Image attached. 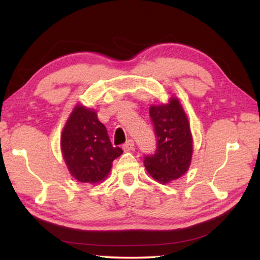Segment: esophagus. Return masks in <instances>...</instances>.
<instances>
[{
	"mask_svg": "<svg viewBox=\"0 0 260 260\" xmlns=\"http://www.w3.org/2000/svg\"><path fill=\"white\" fill-rule=\"evenodd\" d=\"M122 149L124 151H132L134 149V141L133 140H128L127 142L122 146Z\"/></svg>",
	"mask_w": 260,
	"mask_h": 260,
	"instance_id": "esophagus-1",
	"label": "esophagus"
}]
</instances>
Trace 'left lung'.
Returning a JSON list of instances; mask_svg holds the SVG:
<instances>
[{"label": "left lung", "mask_w": 260, "mask_h": 260, "mask_svg": "<svg viewBox=\"0 0 260 260\" xmlns=\"http://www.w3.org/2000/svg\"><path fill=\"white\" fill-rule=\"evenodd\" d=\"M157 135V150L146 156L147 172L157 182L166 184L187 172L192 157V135L186 112L178 98L149 109Z\"/></svg>", "instance_id": "obj_1"}]
</instances>
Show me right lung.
<instances>
[{"label": "right lung", "instance_id": "right-lung-1", "mask_svg": "<svg viewBox=\"0 0 260 260\" xmlns=\"http://www.w3.org/2000/svg\"><path fill=\"white\" fill-rule=\"evenodd\" d=\"M60 150L72 177L79 182L99 183L108 177L112 161L122 150L112 147L108 131L94 109L76 104L60 136Z\"/></svg>", "mask_w": 260, "mask_h": 260}]
</instances>
